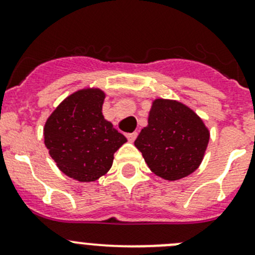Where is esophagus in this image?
<instances>
[{"mask_svg": "<svg viewBox=\"0 0 255 255\" xmlns=\"http://www.w3.org/2000/svg\"><path fill=\"white\" fill-rule=\"evenodd\" d=\"M137 135H138V133H137V132L128 133V134H127V138H128V140H130V142H134V139H135V138H137Z\"/></svg>", "mask_w": 255, "mask_h": 255, "instance_id": "1", "label": "esophagus"}]
</instances>
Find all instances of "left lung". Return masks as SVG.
Masks as SVG:
<instances>
[{
	"instance_id": "8db88e82",
	"label": "left lung",
	"mask_w": 255,
	"mask_h": 255,
	"mask_svg": "<svg viewBox=\"0 0 255 255\" xmlns=\"http://www.w3.org/2000/svg\"><path fill=\"white\" fill-rule=\"evenodd\" d=\"M210 132L201 118L181 102L156 99L148 126L134 145L155 175L174 181L194 173L204 159Z\"/></svg>"
}]
</instances>
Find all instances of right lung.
<instances>
[{
	"instance_id": "right-lung-1",
	"label": "right lung",
	"mask_w": 255,
	"mask_h": 255,
	"mask_svg": "<svg viewBox=\"0 0 255 255\" xmlns=\"http://www.w3.org/2000/svg\"><path fill=\"white\" fill-rule=\"evenodd\" d=\"M105 94L84 89L66 97L49 116L44 143L58 168L81 182L95 181L111 169L113 154L127 138L102 115Z\"/></svg>"
}]
</instances>
